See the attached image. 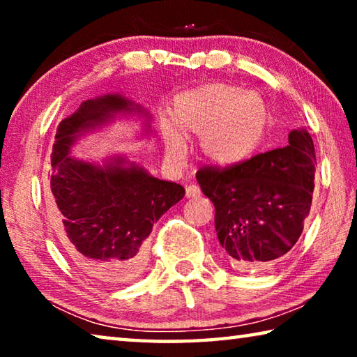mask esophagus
Masks as SVG:
<instances>
[{
    "instance_id": "esophagus-1",
    "label": "esophagus",
    "mask_w": 357,
    "mask_h": 357,
    "mask_svg": "<svg viewBox=\"0 0 357 357\" xmlns=\"http://www.w3.org/2000/svg\"><path fill=\"white\" fill-rule=\"evenodd\" d=\"M200 195H202V190H200V187H198V185L190 184V185L185 187V197L187 198H197Z\"/></svg>"
}]
</instances>
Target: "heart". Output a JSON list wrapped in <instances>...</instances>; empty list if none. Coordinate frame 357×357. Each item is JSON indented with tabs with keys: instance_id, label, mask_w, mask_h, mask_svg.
Masks as SVG:
<instances>
[{
	"instance_id": "b5f03b06",
	"label": "heart",
	"mask_w": 357,
	"mask_h": 357,
	"mask_svg": "<svg viewBox=\"0 0 357 357\" xmlns=\"http://www.w3.org/2000/svg\"><path fill=\"white\" fill-rule=\"evenodd\" d=\"M172 124H164L167 149L174 159L187 154V137H200L204 159L215 167L243 162L258 146L268 123L261 96L228 83L203 84L178 94L172 105Z\"/></svg>"
}]
</instances>
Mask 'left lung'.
<instances>
[{
  "label": "left lung",
  "instance_id": "1",
  "mask_svg": "<svg viewBox=\"0 0 357 357\" xmlns=\"http://www.w3.org/2000/svg\"><path fill=\"white\" fill-rule=\"evenodd\" d=\"M315 148L294 129L288 144L243 164L202 168L197 181L215 208V231L227 263L239 271L275 264L298 243L315 187Z\"/></svg>",
  "mask_w": 357,
  "mask_h": 357
}]
</instances>
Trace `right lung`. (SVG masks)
<instances>
[{
	"label": "right lung",
	"instance_id": "obj_1",
	"mask_svg": "<svg viewBox=\"0 0 357 357\" xmlns=\"http://www.w3.org/2000/svg\"><path fill=\"white\" fill-rule=\"evenodd\" d=\"M142 119L153 135L151 114L119 93L88 99L58 126L50 189L55 229L63 249L84 274L104 285H124L146 266L153 225L185 195L184 187L154 178L123 154L100 162L72 155L75 144L119 118Z\"/></svg>",
	"mask_w": 357,
	"mask_h": 357
}]
</instances>
